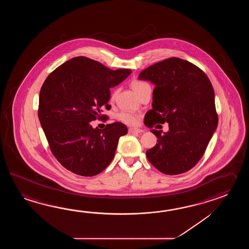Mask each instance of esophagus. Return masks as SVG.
Instances as JSON below:
<instances>
[{"label":"esophagus","mask_w":249,"mask_h":249,"mask_svg":"<svg viewBox=\"0 0 249 249\" xmlns=\"http://www.w3.org/2000/svg\"><path fill=\"white\" fill-rule=\"evenodd\" d=\"M129 132L130 133H140V132H142V130H141L139 128H130Z\"/></svg>","instance_id":"obj_1"}]
</instances>
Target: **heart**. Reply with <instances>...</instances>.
Instances as JSON below:
<instances>
[{"label": "heart", "instance_id": "1", "mask_svg": "<svg viewBox=\"0 0 249 249\" xmlns=\"http://www.w3.org/2000/svg\"><path fill=\"white\" fill-rule=\"evenodd\" d=\"M131 86H132V90H134L137 94H139V93L142 91L143 88H145L146 86H148V84L144 83L142 81L134 80V81H132ZM115 99H116V92H114V93L112 94L110 100H111L112 101H115ZM118 118H119V120H120L121 122L125 124H128V125H135L138 123V118H139V117H138L137 114H134V113H132V112L123 111L119 114Z\"/></svg>", "mask_w": 249, "mask_h": 249}]
</instances>
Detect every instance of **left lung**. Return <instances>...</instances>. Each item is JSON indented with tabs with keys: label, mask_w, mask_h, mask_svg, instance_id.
<instances>
[{
	"label": "left lung",
	"mask_w": 249,
	"mask_h": 249,
	"mask_svg": "<svg viewBox=\"0 0 249 249\" xmlns=\"http://www.w3.org/2000/svg\"><path fill=\"white\" fill-rule=\"evenodd\" d=\"M138 78L156 86L145 125L169 124L164 134L152 131L158 143L146 151L148 161L165 175L188 172L201 159L218 124L210 80L194 64L179 58L154 64Z\"/></svg>",
	"instance_id": "1"
}]
</instances>
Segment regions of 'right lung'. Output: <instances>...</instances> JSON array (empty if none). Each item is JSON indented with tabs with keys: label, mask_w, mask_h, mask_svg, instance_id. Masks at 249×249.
<instances>
[{
	"label": "right lung",
	"mask_w": 249,
	"mask_h": 249,
	"mask_svg": "<svg viewBox=\"0 0 249 249\" xmlns=\"http://www.w3.org/2000/svg\"><path fill=\"white\" fill-rule=\"evenodd\" d=\"M131 73L75 57L48 75L40 90L38 117L52 152L66 169L94 176L111 163L127 127L116 122L99 129L90 122L101 118L102 107H110V88Z\"/></svg>",
	"instance_id": "add662e5"
}]
</instances>
